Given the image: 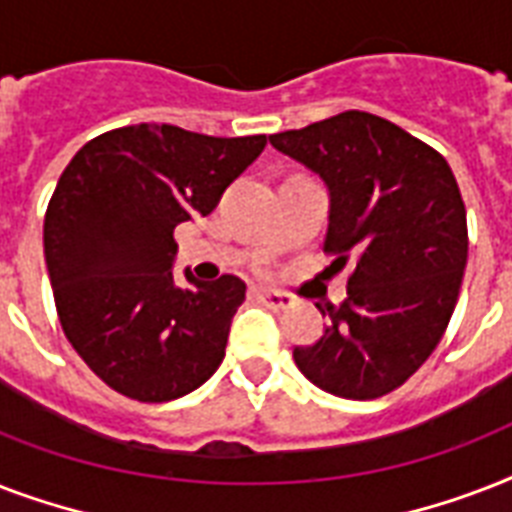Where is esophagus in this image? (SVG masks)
Returning <instances> with one entry per match:
<instances>
[{
    "mask_svg": "<svg viewBox=\"0 0 512 512\" xmlns=\"http://www.w3.org/2000/svg\"><path fill=\"white\" fill-rule=\"evenodd\" d=\"M252 295H255L257 303H263L271 311H287L289 305H292V297L287 292H276V289H255Z\"/></svg>",
    "mask_w": 512,
    "mask_h": 512,
    "instance_id": "esophagus-1",
    "label": "esophagus"
}]
</instances>
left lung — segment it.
Returning a JSON list of instances; mask_svg holds the SVG:
<instances>
[{"mask_svg": "<svg viewBox=\"0 0 512 512\" xmlns=\"http://www.w3.org/2000/svg\"><path fill=\"white\" fill-rule=\"evenodd\" d=\"M271 146L324 177V255L353 263L327 332L295 348L297 369L332 396L369 401L401 388L444 337L468 263V220L436 148L366 111H342Z\"/></svg>", "mask_w": 512, "mask_h": 512, "instance_id": "1", "label": "left lung"}]
</instances>
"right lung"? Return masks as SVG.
<instances>
[{
  "mask_svg": "<svg viewBox=\"0 0 512 512\" xmlns=\"http://www.w3.org/2000/svg\"><path fill=\"white\" fill-rule=\"evenodd\" d=\"M268 138L130 124L84 143L44 215L60 327L108 388L162 404L207 382L247 284L231 273L175 287V228L209 215Z\"/></svg>",
  "mask_w": 512,
  "mask_h": 512,
  "instance_id": "add662e5",
  "label": "right lung"
}]
</instances>
